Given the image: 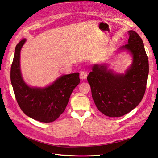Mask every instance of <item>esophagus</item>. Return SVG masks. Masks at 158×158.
Instances as JSON below:
<instances>
[{"label": "esophagus", "instance_id": "esophagus-1", "mask_svg": "<svg viewBox=\"0 0 158 158\" xmlns=\"http://www.w3.org/2000/svg\"><path fill=\"white\" fill-rule=\"evenodd\" d=\"M87 73L85 71H81V73H80V78L81 79H85L87 78Z\"/></svg>", "mask_w": 158, "mask_h": 158}]
</instances>
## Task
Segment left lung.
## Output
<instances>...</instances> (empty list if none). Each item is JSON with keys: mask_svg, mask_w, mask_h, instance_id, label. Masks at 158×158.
I'll return each mask as SVG.
<instances>
[{"mask_svg": "<svg viewBox=\"0 0 158 158\" xmlns=\"http://www.w3.org/2000/svg\"><path fill=\"white\" fill-rule=\"evenodd\" d=\"M128 44L116 51L130 54L131 64L124 73L108 68L106 63L95 64L87 77L97 109L111 117L124 115L142 101L148 75V61L142 39L133 30L128 31Z\"/></svg>", "mask_w": 158, "mask_h": 158, "instance_id": "left-lung-1", "label": "left lung"}]
</instances>
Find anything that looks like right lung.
<instances>
[{
    "label": "right lung",
    "instance_id": "add662e5",
    "mask_svg": "<svg viewBox=\"0 0 158 158\" xmlns=\"http://www.w3.org/2000/svg\"><path fill=\"white\" fill-rule=\"evenodd\" d=\"M25 42L23 39L16 45L11 67V83L16 101L30 118L52 122L64 112L72 93L80 83L79 73L64 74L45 87L30 86L23 78L20 64L21 50Z\"/></svg>",
    "mask_w": 158,
    "mask_h": 158
}]
</instances>
